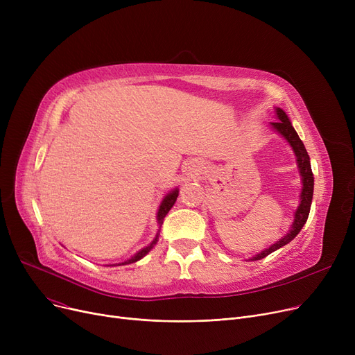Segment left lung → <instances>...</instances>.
I'll list each match as a JSON object with an SVG mask.
<instances>
[{"label":"left lung","mask_w":355,"mask_h":355,"mask_svg":"<svg viewBox=\"0 0 355 355\" xmlns=\"http://www.w3.org/2000/svg\"><path fill=\"white\" fill-rule=\"evenodd\" d=\"M275 118H276V121L269 122V125L275 130V132L281 135L289 144V146L292 148V151L296 157L297 171H300V175H301L302 190H301V194H300V204H297V209L295 210L293 221H292L289 232L282 239H279L276 243L266 248L265 250H262L260 253L254 254L249 260L263 259L268 254L273 253L275 250L281 249L285 245H288L291 240H293L297 236V233L301 232V229L304 227V225L308 220L309 210H311V202H312V196H313V174H312V170H311V161H309V155H308L306 149H305V145L301 141V138L297 137L296 130L292 126V123H291V121H289L288 115L285 114L284 109L275 107Z\"/></svg>","instance_id":"obj_1"}]
</instances>
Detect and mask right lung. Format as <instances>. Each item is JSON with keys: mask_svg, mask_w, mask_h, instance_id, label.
<instances>
[{"mask_svg": "<svg viewBox=\"0 0 355 355\" xmlns=\"http://www.w3.org/2000/svg\"><path fill=\"white\" fill-rule=\"evenodd\" d=\"M177 197H178V189H173L170 193H168V194L162 198V201H161V204H159V209H158V211H157L158 232H157V234H155V237H154V240L151 241V243H149L148 246H145L144 249L138 250L134 256H130L129 259L123 260V262H121V263H114V265H107V266H122V265L135 263V262H138V260H141L144 256H146L149 252H151V250H153V248L157 245V241H158V237H159V232H161V226H162L164 217L168 214V211H170V210H171V207L174 206V202L177 201Z\"/></svg>", "mask_w": 355, "mask_h": 355, "instance_id": "obj_1", "label": "right lung"}]
</instances>
